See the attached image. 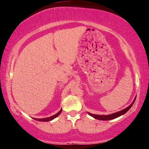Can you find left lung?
<instances>
[{
	"instance_id": "obj_1",
	"label": "left lung",
	"mask_w": 149,
	"mask_h": 149,
	"mask_svg": "<svg viewBox=\"0 0 149 149\" xmlns=\"http://www.w3.org/2000/svg\"><path fill=\"white\" fill-rule=\"evenodd\" d=\"M136 97L134 98L133 102H132L131 104H130L129 107L126 108V109L122 110L121 111H118L117 113H115L113 114H111V115H94V114H91L90 113H88V114L91 117H93V118H95V119H98V120H102V121H108V120H111V119H115V118L117 117H119L120 116L123 115L125 114L126 112L129 111L130 109V108L132 107V105L134 104V102L136 100Z\"/></svg>"
}]
</instances>
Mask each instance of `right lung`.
<instances>
[{"mask_svg": "<svg viewBox=\"0 0 149 149\" xmlns=\"http://www.w3.org/2000/svg\"><path fill=\"white\" fill-rule=\"evenodd\" d=\"M62 109H61L60 111L58 112V113H57L56 115H53V116H51V117H46V118H42V119H36V118H34V119L36 120V121H52V120H53L54 119H55V118H56L57 117H58V115H60V114L62 113Z\"/></svg>", "mask_w": 149, "mask_h": 149, "instance_id": "obj_1", "label": "right lung"}]
</instances>
